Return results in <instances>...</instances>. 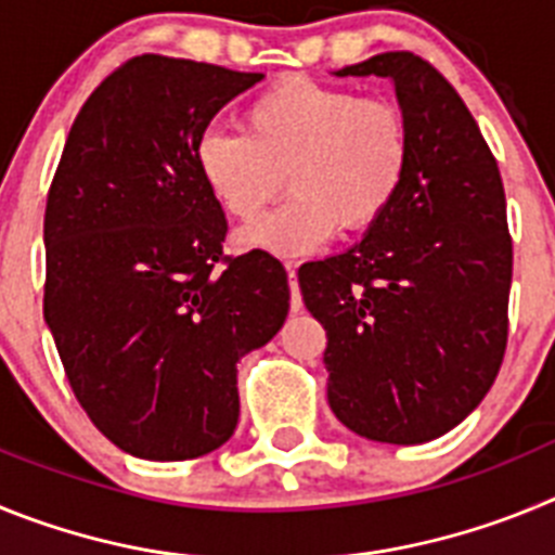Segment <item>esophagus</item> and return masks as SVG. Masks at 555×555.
Masks as SVG:
<instances>
[{"mask_svg":"<svg viewBox=\"0 0 555 555\" xmlns=\"http://www.w3.org/2000/svg\"><path fill=\"white\" fill-rule=\"evenodd\" d=\"M286 272H288V288H292V311H302V294L300 286H297V267L292 261L286 263Z\"/></svg>","mask_w":555,"mask_h":555,"instance_id":"1","label":"esophagus"}]
</instances>
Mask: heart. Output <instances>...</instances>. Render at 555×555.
Instances as JSON below:
<instances>
[{"label": "heart", "mask_w": 555, "mask_h": 555, "mask_svg": "<svg viewBox=\"0 0 555 555\" xmlns=\"http://www.w3.org/2000/svg\"><path fill=\"white\" fill-rule=\"evenodd\" d=\"M194 160L235 222L261 217L286 178L292 199L244 230L242 244L300 255L336 228L366 233L389 214L409 175L411 127L386 96L288 77L244 107V132H205Z\"/></svg>", "instance_id": "1"}]
</instances>
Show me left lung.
<instances>
[{"label": "left lung", "instance_id": "8db88e82", "mask_svg": "<svg viewBox=\"0 0 555 555\" xmlns=\"http://www.w3.org/2000/svg\"><path fill=\"white\" fill-rule=\"evenodd\" d=\"M338 77H389L411 127L405 183L347 253L302 263L327 333V403L358 436L423 444L487 397L508 341L512 235L498 160L455 88L414 52Z\"/></svg>", "mask_w": 555, "mask_h": 555}]
</instances>
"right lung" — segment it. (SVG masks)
Returning a JSON list of instances; mask_svg holds the SVG:
<instances>
[{
    "instance_id": "obj_1",
    "label": "right lung",
    "mask_w": 555,
    "mask_h": 555,
    "mask_svg": "<svg viewBox=\"0 0 555 555\" xmlns=\"http://www.w3.org/2000/svg\"><path fill=\"white\" fill-rule=\"evenodd\" d=\"M261 77L130 57L80 107L49 185L43 320L88 420L139 459L222 448L238 358L286 322V269L263 249L222 253L228 222L194 160Z\"/></svg>"
}]
</instances>
